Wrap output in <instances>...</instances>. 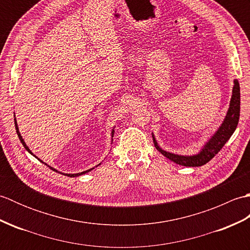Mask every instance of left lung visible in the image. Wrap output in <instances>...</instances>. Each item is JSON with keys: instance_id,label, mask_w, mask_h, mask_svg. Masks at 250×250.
Segmentation results:
<instances>
[{"instance_id": "1", "label": "left lung", "mask_w": 250, "mask_h": 250, "mask_svg": "<svg viewBox=\"0 0 250 250\" xmlns=\"http://www.w3.org/2000/svg\"><path fill=\"white\" fill-rule=\"evenodd\" d=\"M240 108H241V92H240V83L237 79L234 81V86L232 90V98L230 101V107L228 109L226 118L222 122V125L219 126L218 131L211 136V139L206 143L202 150L194 156H179L175 153L167 152L161 149L158 146V143L152 135L153 144L157 149L160 151L164 157H167L169 160L184 167H202L210 161L217 153H218L221 148L225 146L228 140L230 139L231 135L234 133V131L240 119Z\"/></svg>"}]
</instances>
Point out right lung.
Here are the masks:
<instances>
[{"mask_svg": "<svg viewBox=\"0 0 250 250\" xmlns=\"http://www.w3.org/2000/svg\"><path fill=\"white\" fill-rule=\"evenodd\" d=\"M15 126H16V132H17V134H18V137H19V140H20V142H21V144L23 145V147L25 148L26 150H28L31 155H33V153H32V151L29 149V147L25 145V143H24V141H23V139H22V136H21V134H20V132H19V129H18V125H17V121H16V118H15ZM111 136H114V130H113V132H111ZM34 156V155H33ZM35 157V156H34ZM37 158V157H36ZM40 160V159H39ZM41 162H43L42 160H40ZM44 163V162H43ZM45 166H47V164L45 163ZM100 166V164H99ZM48 167H50L52 171H55V172H58L56 168H54V167H49V166H47ZM91 169H93V167L91 168ZM91 169H87V171H83V172H82V173H77V174H64V173H61V172H58V173H60V174H63V175H65V176H68V177H76V176H79V175H83V174H86V173H88L89 171H91Z\"/></svg>", "mask_w": 250, "mask_h": 250, "instance_id": "1", "label": "right lung"}]
</instances>
